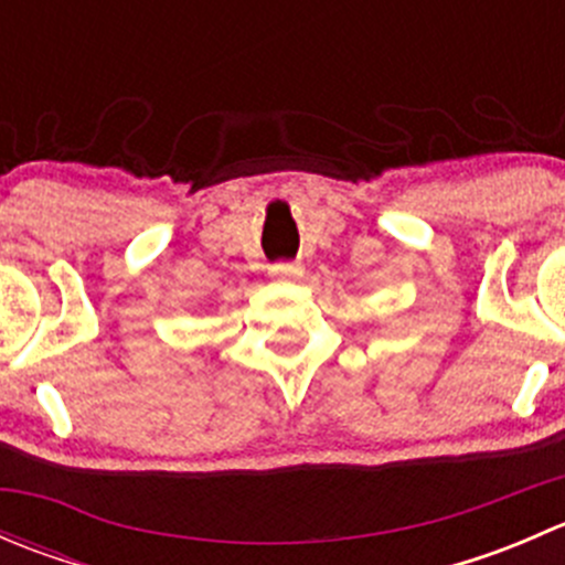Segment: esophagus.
<instances>
[{
    "instance_id": "34e87169",
    "label": "esophagus",
    "mask_w": 565,
    "mask_h": 565,
    "mask_svg": "<svg viewBox=\"0 0 565 565\" xmlns=\"http://www.w3.org/2000/svg\"><path fill=\"white\" fill-rule=\"evenodd\" d=\"M270 273L278 278H298L303 267H300V262H273Z\"/></svg>"
}]
</instances>
